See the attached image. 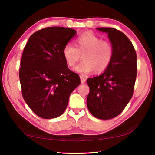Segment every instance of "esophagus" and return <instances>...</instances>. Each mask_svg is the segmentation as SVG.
Here are the masks:
<instances>
[{
  "mask_svg": "<svg viewBox=\"0 0 155 155\" xmlns=\"http://www.w3.org/2000/svg\"><path fill=\"white\" fill-rule=\"evenodd\" d=\"M80 80H81V84H84L86 82L85 78H84L82 75H80Z\"/></svg>",
  "mask_w": 155,
  "mask_h": 155,
  "instance_id": "1",
  "label": "esophagus"
}]
</instances>
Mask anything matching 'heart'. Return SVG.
Wrapping results in <instances>:
<instances>
[{
    "label": "heart",
    "instance_id": "b5f03b06",
    "mask_svg": "<svg viewBox=\"0 0 155 155\" xmlns=\"http://www.w3.org/2000/svg\"><path fill=\"white\" fill-rule=\"evenodd\" d=\"M76 47L68 43L63 49V56L69 66L73 67L80 58L82 61L75 68V71L82 75H87L94 70L97 73L107 69L111 62L114 48L111 42L101 40L92 32H84L75 41Z\"/></svg>",
    "mask_w": 155,
    "mask_h": 155
}]
</instances>
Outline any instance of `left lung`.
Returning a JSON list of instances; mask_svg holds the SVG:
<instances>
[{"instance_id": "1", "label": "left lung", "mask_w": 155, "mask_h": 155, "mask_svg": "<svg viewBox=\"0 0 155 155\" xmlns=\"http://www.w3.org/2000/svg\"><path fill=\"white\" fill-rule=\"evenodd\" d=\"M108 34L113 46L111 62L101 75L87 80L90 93L89 111L99 119L119 115L132 98L137 76V55L132 43L121 31L111 27H98Z\"/></svg>"}]
</instances>
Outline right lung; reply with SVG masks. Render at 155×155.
<instances>
[{
  "instance_id": "right-lung-1",
  "label": "right lung",
  "mask_w": 155,
  "mask_h": 155,
  "mask_svg": "<svg viewBox=\"0 0 155 155\" xmlns=\"http://www.w3.org/2000/svg\"><path fill=\"white\" fill-rule=\"evenodd\" d=\"M76 35L73 29L46 27L29 37L19 72L23 99L43 118L63 114L72 92L80 84L77 73L68 68L63 56L65 45Z\"/></svg>"
}]
</instances>
